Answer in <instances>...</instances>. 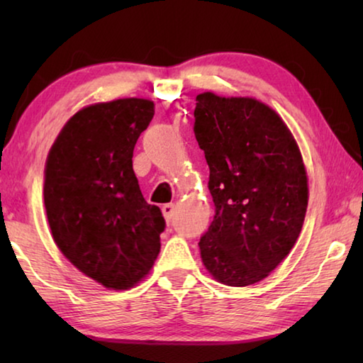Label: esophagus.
<instances>
[{"instance_id":"esophagus-1","label":"esophagus","mask_w":363,"mask_h":363,"mask_svg":"<svg viewBox=\"0 0 363 363\" xmlns=\"http://www.w3.org/2000/svg\"><path fill=\"white\" fill-rule=\"evenodd\" d=\"M162 211H163V216H164V219L169 220L173 219V216H174V203H167V205H163L162 206Z\"/></svg>"}]
</instances>
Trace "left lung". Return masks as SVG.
<instances>
[{
	"label": "left lung",
	"mask_w": 363,
	"mask_h": 363,
	"mask_svg": "<svg viewBox=\"0 0 363 363\" xmlns=\"http://www.w3.org/2000/svg\"><path fill=\"white\" fill-rule=\"evenodd\" d=\"M194 116L216 208L199 242L201 261L220 284L253 285L299 237L309 194L303 158L284 120L251 97L199 94Z\"/></svg>",
	"instance_id": "left-lung-1"
}]
</instances>
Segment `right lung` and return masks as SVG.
Here are the masks:
<instances>
[{
	"label": "right lung",
	"mask_w": 363,
	"mask_h": 363,
	"mask_svg": "<svg viewBox=\"0 0 363 363\" xmlns=\"http://www.w3.org/2000/svg\"><path fill=\"white\" fill-rule=\"evenodd\" d=\"M153 113L152 101L136 97L84 107L65 123L46 160L54 242L84 275L113 290L149 274L167 227L133 169L134 145Z\"/></svg>",
	"instance_id": "obj_1"
}]
</instances>
